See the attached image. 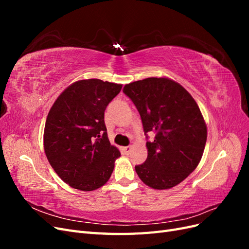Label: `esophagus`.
Returning <instances> with one entry per match:
<instances>
[{
  "instance_id": "34e87169",
  "label": "esophagus",
  "mask_w": 249,
  "mask_h": 249,
  "mask_svg": "<svg viewBox=\"0 0 249 249\" xmlns=\"http://www.w3.org/2000/svg\"><path fill=\"white\" fill-rule=\"evenodd\" d=\"M132 148H133V146H132V145H129V146H124V152L126 155H129V154L131 153Z\"/></svg>"
}]
</instances>
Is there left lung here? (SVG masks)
Instances as JSON below:
<instances>
[{
	"label": "left lung",
	"instance_id": "1",
	"mask_svg": "<svg viewBox=\"0 0 249 249\" xmlns=\"http://www.w3.org/2000/svg\"><path fill=\"white\" fill-rule=\"evenodd\" d=\"M124 93L136 106L145 135L147 159L135 166L143 183L157 190L178 185L197 167L207 141V124L191 94L168 78L126 84Z\"/></svg>",
	"mask_w": 249,
	"mask_h": 249
}]
</instances>
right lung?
I'll use <instances>...</instances> for the list:
<instances>
[{
  "mask_svg": "<svg viewBox=\"0 0 249 249\" xmlns=\"http://www.w3.org/2000/svg\"><path fill=\"white\" fill-rule=\"evenodd\" d=\"M123 85L99 79L72 83L53 105L43 133L44 153L63 182L92 191L110 178L120 157L111 145L105 110Z\"/></svg>",
  "mask_w": 249,
  "mask_h": 249,
  "instance_id": "right-lung-1",
  "label": "right lung"
}]
</instances>
